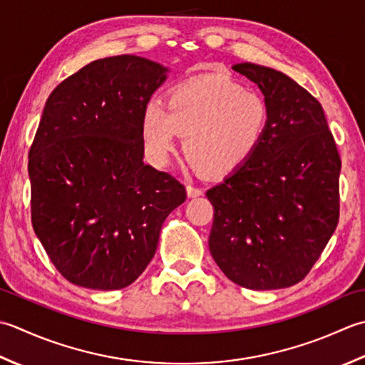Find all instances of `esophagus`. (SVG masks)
Segmentation results:
<instances>
[{
    "label": "esophagus",
    "mask_w": 365,
    "mask_h": 365,
    "mask_svg": "<svg viewBox=\"0 0 365 365\" xmlns=\"http://www.w3.org/2000/svg\"><path fill=\"white\" fill-rule=\"evenodd\" d=\"M203 193V190L202 189H198V187H195V185H192V184H189L187 185V197H190V198H195V197H200Z\"/></svg>",
    "instance_id": "1"
}]
</instances>
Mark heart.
Here are the masks:
<instances>
[{"instance_id":"obj_1","label":"heart","mask_w":365,"mask_h":365,"mask_svg":"<svg viewBox=\"0 0 365 365\" xmlns=\"http://www.w3.org/2000/svg\"><path fill=\"white\" fill-rule=\"evenodd\" d=\"M269 128L264 96L224 76L184 81L170 91L165 106L151 101L141 113V140L154 163H165L181 133L185 158L212 176L244 167L263 146Z\"/></svg>"}]
</instances>
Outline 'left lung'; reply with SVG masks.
<instances>
[{
    "label": "left lung",
    "instance_id": "8db88e82",
    "mask_svg": "<svg viewBox=\"0 0 365 365\" xmlns=\"http://www.w3.org/2000/svg\"><path fill=\"white\" fill-rule=\"evenodd\" d=\"M233 71L262 89L271 128L254 158L206 192L214 206L210 250L237 285L287 288L307 276L337 227L340 155L307 89L264 66Z\"/></svg>",
    "mask_w": 365,
    "mask_h": 365
}]
</instances>
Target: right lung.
Here are the masks:
<instances>
[{
	"mask_svg": "<svg viewBox=\"0 0 365 365\" xmlns=\"http://www.w3.org/2000/svg\"><path fill=\"white\" fill-rule=\"evenodd\" d=\"M168 69L135 55L86 64L46 102L28 155L31 222L71 284L121 289L158 249L185 202L172 175L143 163L141 113Z\"/></svg>",
	"mask_w": 365,
	"mask_h": 365,
	"instance_id": "obj_1",
	"label": "right lung"
}]
</instances>
